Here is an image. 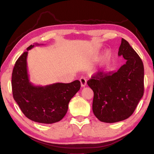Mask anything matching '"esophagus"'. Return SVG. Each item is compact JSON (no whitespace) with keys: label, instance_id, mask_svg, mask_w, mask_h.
I'll use <instances>...</instances> for the list:
<instances>
[{"label":"esophagus","instance_id":"34e87169","mask_svg":"<svg viewBox=\"0 0 154 154\" xmlns=\"http://www.w3.org/2000/svg\"><path fill=\"white\" fill-rule=\"evenodd\" d=\"M79 80H80V83H81V85H82V87H83V88L85 87V85H86V83H87L86 79H85V78L82 77Z\"/></svg>","mask_w":154,"mask_h":154}]
</instances>
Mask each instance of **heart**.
<instances>
[{
	"mask_svg": "<svg viewBox=\"0 0 154 154\" xmlns=\"http://www.w3.org/2000/svg\"><path fill=\"white\" fill-rule=\"evenodd\" d=\"M105 60L106 62V63L109 64L112 60V54L110 51H107L106 52V55H105Z\"/></svg>",
	"mask_w": 154,
	"mask_h": 154,
	"instance_id": "b5f03b06",
	"label": "heart"
}]
</instances>
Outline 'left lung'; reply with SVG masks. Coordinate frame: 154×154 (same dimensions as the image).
Listing matches in <instances>:
<instances>
[{
	"label": "left lung",
	"instance_id": "8db88e82",
	"mask_svg": "<svg viewBox=\"0 0 154 154\" xmlns=\"http://www.w3.org/2000/svg\"><path fill=\"white\" fill-rule=\"evenodd\" d=\"M118 56L126 60L118 71H99L88 81L93 90L92 110L99 120L115 123L134 113L144 93V67L127 41L122 38Z\"/></svg>",
	"mask_w": 154,
	"mask_h": 154
}]
</instances>
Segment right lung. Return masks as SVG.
Returning a JSON list of instances; mask_svg holds the SVG:
<instances>
[{"instance_id":"1","label":"right lung","mask_w":154,"mask_h":154,"mask_svg":"<svg viewBox=\"0 0 154 154\" xmlns=\"http://www.w3.org/2000/svg\"><path fill=\"white\" fill-rule=\"evenodd\" d=\"M28 47L15 64L12 72L11 85L14 100L22 113L30 120L38 123L53 124L64 118L69 103L81 87L79 80L70 83H56L40 86L30 82L27 69Z\"/></svg>"}]
</instances>
